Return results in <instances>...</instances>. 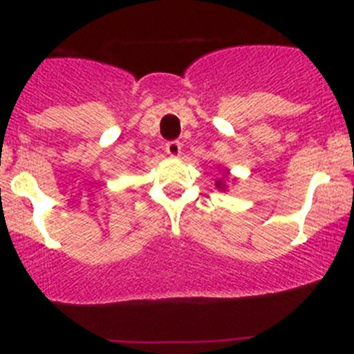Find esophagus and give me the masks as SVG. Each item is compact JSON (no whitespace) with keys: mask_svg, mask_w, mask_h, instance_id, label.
<instances>
[{"mask_svg":"<svg viewBox=\"0 0 354 354\" xmlns=\"http://www.w3.org/2000/svg\"><path fill=\"white\" fill-rule=\"evenodd\" d=\"M166 152L171 157H178L181 154V144L178 140H169L166 142Z\"/></svg>","mask_w":354,"mask_h":354,"instance_id":"obj_1","label":"esophagus"}]
</instances>
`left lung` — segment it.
Returning <instances> with one entry per match:
<instances>
[{
	"label": "left lung",
	"instance_id": "8db88e82",
	"mask_svg": "<svg viewBox=\"0 0 354 354\" xmlns=\"http://www.w3.org/2000/svg\"><path fill=\"white\" fill-rule=\"evenodd\" d=\"M223 187H224L223 181H217V188H223Z\"/></svg>",
	"mask_w": 354,
	"mask_h": 354
}]
</instances>
